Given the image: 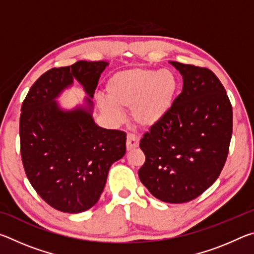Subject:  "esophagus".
Wrapping results in <instances>:
<instances>
[{
	"label": "esophagus",
	"instance_id": "34e87169",
	"mask_svg": "<svg viewBox=\"0 0 254 254\" xmlns=\"http://www.w3.org/2000/svg\"><path fill=\"white\" fill-rule=\"evenodd\" d=\"M139 136H136L134 134H127V150H133L139 147Z\"/></svg>",
	"mask_w": 254,
	"mask_h": 254
}]
</instances>
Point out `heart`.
Returning <instances> with one entry per match:
<instances>
[{
	"instance_id": "obj_1",
	"label": "heart",
	"mask_w": 254,
	"mask_h": 254,
	"mask_svg": "<svg viewBox=\"0 0 254 254\" xmlns=\"http://www.w3.org/2000/svg\"><path fill=\"white\" fill-rule=\"evenodd\" d=\"M179 89V80L168 69L130 68L112 75L106 83L109 100H98L101 111L113 122L121 121V109H131V118L137 127L151 128L165 119L173 107Z\"/></svg>"
}]
</instances>
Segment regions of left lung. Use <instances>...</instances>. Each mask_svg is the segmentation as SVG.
I'll return each mask as SVG.
<instances>
[{
  "label": "left lung",
  "instance_id": "left-lung-1",
  "mask_svg": "<svg viewBox=\"0 0 254 254\" xmlns=\"http://www.w3.org/2000/svg\"><path fill=\"white\" fill-rule=\"evenodd\" d=\"M183 76V92L168 115L140 141L145 161L139 178L166 203H187L203 194L225 165L233 112L224 86L205 67L170 62Z\"/></svg>",
  "mask_w": 254,
  "mask_h": 254
}]
</instances>
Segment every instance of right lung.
Returning <instances> with one entry per match:
<instances>
[{
    "label": "right lung",
    "mask_w": 254,
    "mask_h": 254,
    "mask_svg": "<svg viewBox=\"0 0 254 254\" xmlns=\"http://www.w3.org/2000/svg\"><path fill=\"white\" fill-rule=\"evenodd\" d=\"M109 64L80 62L51 68L36 80L20 115V147L25 175L51 207L80 213L97 203L112 163L127 151V134L98 127L92 117L100 76ZM76 79L90 96L87 108L64 111L54 101Z\"/></svg>",
    "instance_id": "obj_1"
}]
</instances>
